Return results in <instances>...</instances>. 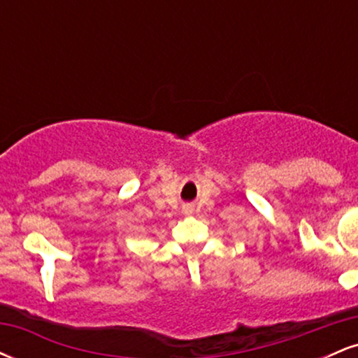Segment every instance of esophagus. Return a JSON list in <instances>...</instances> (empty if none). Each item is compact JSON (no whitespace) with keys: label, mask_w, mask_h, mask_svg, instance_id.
Returning <instances> with one entry per match:
<instances>
[{"label":"esophagus","mask_w":358,"mask_h":358,"mask_svg":"<svg viewBox=\"0 0 358 358\" xmlns=\"http://www.w3.org/2000/svg\"><path fill=\"white\" fill-rule=\"evenodd\" d=\"M183 212L187 213V215H190V213L193 212V208L190 207V205H185V207H183Z\"/></svg>","instance_id":"34e87169"}]
</instances>
